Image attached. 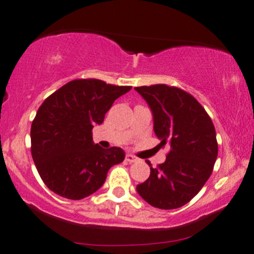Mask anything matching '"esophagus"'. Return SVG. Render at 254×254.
<instances>
[{
	"mask_svg": "<svg viewBox=\"0 0 254 254\" xmlns=\"http://www.w3.org/2000/svg\"><path fill=\"white\" fill-rule=\"evenodd\" d=\"M125 159H127V162H129V163H134V162H138V160H139L136 156L131 155V153H127V155L125 156Z\"/></svg>",
	"mask_w": 254,
	"mask_h": 254,
	"instance_id": "obj_1",
	"label": "esophagus"
}]
</instances>
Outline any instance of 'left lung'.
Wrapping results in <instances>:
<instances>
[{
  "instance_id": "left-lung-1",
  "label": "left lung",
  "mask_w": 254,
  "mask_h": 254,
  "mask_svg": "<svg viewBox=\"0 0 254 254\" xmlns=\"http://www.w3.org/2000/svg\"><path fill=\"white\" fill-rule=\"evenodd\" d=\"M134 90L152 111L160 146L168 144L163 164L150 166V177L137 192L153 207L172 210L191 200L212 173L218 156L216 129L205 109L184 90L156 84Z\"/></svg>"
}]
</instances>
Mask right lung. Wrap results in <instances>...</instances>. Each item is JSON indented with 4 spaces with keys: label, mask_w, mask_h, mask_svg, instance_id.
<instances>
[{
    "label": "right lung",
    "mask_w": 254,
    "mask_h": 254,
    "mask_svg": "<svg viewBox=\"0 0 254 254\" xmlns=\"http://www.w3.org/2000/svg\"><path fill=\"white\" fill-rule=\"evenodd\" d=\"M131 86L101 79H75L42 103L31 124V156L47 188L78 200L104 184L109 169L125 158L121 147L103 149L92 140V127Z\"/></svg>",
    "instance_id": "1"
}]
</instances>
